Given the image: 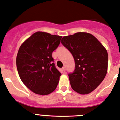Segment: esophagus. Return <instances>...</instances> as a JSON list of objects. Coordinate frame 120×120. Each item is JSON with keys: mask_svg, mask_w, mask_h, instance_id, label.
<instances>
[{"mask_svg": "<svg viewBox=\"0 0 120 120\" xmlns=\"http://www.w3.org/2000/svg\"><path fill=\"white\" fill-rule=\"evenodd\" d=\"M61 70H62V71H63V72H65V71H66L65 67H63V68L62 69H61Z\"/></svg>", "mask_w": 120, "mask_h": 120, "instance_id": "34e87169", "label": "esophagus"}]
</instances>
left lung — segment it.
Instances as JSON below:
<instances>
[{"label": "left lung", "mask_w": 120, "mask_h": 120, "mask_svg": "<svg viewBox=\"0 0 120 120\" xmlns=\"http://www.w3.org/2000/svg\"><path fill=\"white\" fill-rule=\"evenodd\" d=\"M75 61V70L69 74L71 88L85 95L101 83L108 70V52L98 39L88 32H76L62 38Z\"/></svg>", "instance_id": "1"}]
</instances>
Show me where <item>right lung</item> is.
<instances>
[{
	"label": "right lung",
	"mask_w": 120,
	"mask_h": 120,
	"mask_svg": "<svg viewBox=\"0 0 120 120\" xmlns=\"http://www.w3.org/2000/svg\"><path fill=\"white\" fill-rule=\"evenodd\" d=\"M61 36L38 31L21 44L16 56L20 79L29 89L47 95L56 89L61 73L52 61V52L59 46Z\"/></svg>",
	"instance_id": "right-lung-1"
}]
</instances>
